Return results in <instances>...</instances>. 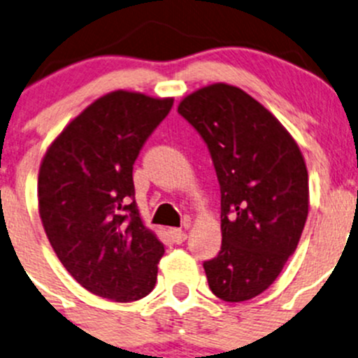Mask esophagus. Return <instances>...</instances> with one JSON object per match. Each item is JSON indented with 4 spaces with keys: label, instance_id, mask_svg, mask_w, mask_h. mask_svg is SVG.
<instances>
[{
    "label": "esophagus",
    "instance_id": "obj_1",
    "mask_svg": "<svg viewBox=\"0 0 358 358\" xmlns=\"http://www.w3.org/2000/svg\"><path fill=\"white\" fill-rule=\"evenodd\" d=\"M169 236H171L173 243H176V244L185 243V239H187V234L183 232L182 229H171L169 230Z\"/></svg>",
    "mask_w": 358,
    "mask_h": 358
}]
</instances>
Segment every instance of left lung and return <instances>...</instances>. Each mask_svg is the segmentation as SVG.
<instances>
[{"mask_svg": "<svg viewBox=\"0 0 358 358\" xmlns=\"http://www.w3.org/2000/svg\"><path fill=\"white\" fill-rule=\"evenodd\" d=\"M178 114L208 145L222 192V249L202 263L223 301L262 294L294 252L308 216V173L282 124L237 86L185 96Z\"/></svg>", "mask_w": 358, "mask_h": 358, "instance_id": "1", "label": "left lung"}]
</instances>
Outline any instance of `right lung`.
Segmentation results:
<instances>
[{"instance_id": "right-lung-1", "label": "right lung", "mask_w": 358, "mask_h": 358, "mask_svg": "<svg viewBox=\"0 0 358 358\" xmlns=\"http://www.w3.org/2000/svg\"><path fill=\"white\" fill-rule=\"evenodd\" d=\"M173 99L112 92L66 126L43 157L39 216L66 270L85 289L136 301L156 286L164 246L140 218L133 164Z\"/></svg>"}]
</instances>
